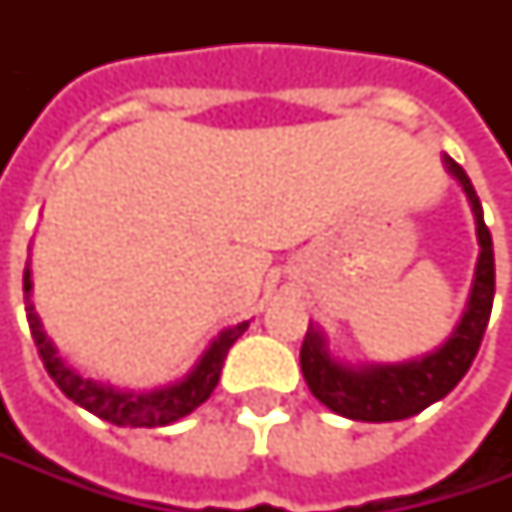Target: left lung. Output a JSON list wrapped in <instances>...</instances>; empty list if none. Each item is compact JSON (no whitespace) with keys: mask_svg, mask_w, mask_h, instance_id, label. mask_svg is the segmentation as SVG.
Instances as JSON below:
<instances>
[{"mask_svg":"<svg viewBox=\"0 0 512 512\" xmlns=\"http://www.w3.org/2000/svg\"><path fill=\"white\" fill-rule=\"evenodd\" d=\"M444 168L467 193V202L476 216L479 247H482L462 322L450 333V339L442 347H436L433 353L396 364L339 362L327 350L325 333L319 327H307L302 353H299L307 387L319 402L344 419L399 422V419L422 413L424 407L444 399L456 384L462 382V376L470 370V364L482 347L484 330H487L490 310H493V293H496L493 239L484 225L482 202L473 190L470 176L447 153H444Z\"/></svg>","mask_w":512,"mask_h":512,"instance_id":"1","label":"left lung"}]
</instances>
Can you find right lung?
I'll use <instances>...</instances> for the list:
<instances>
[{
  "mask_svg": "<svg viewBox=\"0 0 512 512\" xmlns=\"http://www.w3.org/2000/svg\"><path fill=\"white\" fill-rule=\"evenodd\" d=\"M30 287H33V282H30L28 262V267H25V310H28L30 336L39 347V356L45 362L50 379L59 384V390L79 407H85L88 413L116 424V427H165V424L179 422L182 416L193 413L199 404L207 402V396L219 384V373H222V364L227 359V350L250 325V322H242V325L222 330L202 353V359L193 364V370L185 379L165 384V387H153V390H125V387H113V384L82 376L76 367L65 362V356H59L56 344L50 342L36 310H33Z\"/></svg>",
  "mask_w": 512,
  "mask_h": 512,
  "instance_id": "right-lung-1",
  "label": "right lung"
}]
</instances>
